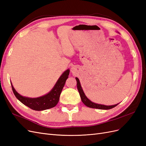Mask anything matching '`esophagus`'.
<instances>
[{"mask_svg": "<svg viewBox=\"0 0 146 146\" xmlns=\"http://www.w3.org/2000/svg\"><path fill=\"white\" fill-rule=\"evenodd\" d=\"M72 72H73V70H74V68H72Z\"/></svg>", "mask_w": 146, "mask_h": 146, "instance_id": "esophagus-1", "label": "esophagus"}]
</instances>
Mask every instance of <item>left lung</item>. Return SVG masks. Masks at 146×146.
Returning <instances> with one entry per match:
<instances>
[{
  "label": "left lung",
  "instance_id": "left-lung-1",
  "mask_svg": "<svg viewBox=\"0 0 146 146\" xmlns=\"http://www.w3.org/2000/svg\"><path fill=\"white\" fill-rule=\"evenodd\" d=\"M76 81H77V90L79 92V94H80L81 100L82 102L85 104L88 107L92 108H97V109H100V110H110L111 109L114 107H115L119 104L113 105H102L94 103L91 102L89 99H88L86 95L83 92V90L82 88V86L80 85V82L79 79L77 77H76Z\"/></svg>",
  "mask_w": 146,
  "mask_h": 146
}]
</instances>
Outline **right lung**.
I'll return each instance as SVG.
<instances>
[{"label":"right lung","instance_id":"right-lung-1","mask_svg":"<svg viewBox=\"0 0 146 146\" xmlns=\"http://www.w3.org/2000/svg\"><path fill=\"white\" fill-rule=\"evenodd\" d=\"M69 72V69L65 70L61 74L51 91L48 92L47 94L39 97V98H30L21 96L16 91L11 82L13 93L21 103L33 110L42 111V110L53 108L55 107L58 102L61 91L64 86L66 80L68 78Z\"/></svg>","mask_w":146,"mask_h":146}]
</instances>
